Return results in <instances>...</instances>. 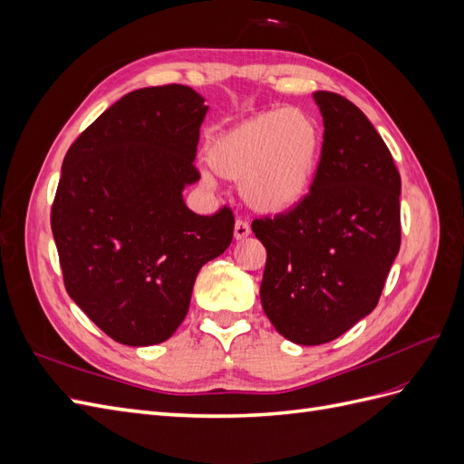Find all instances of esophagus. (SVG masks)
I'll return each mask as SVG.
<instances>
[{
  "label": "esophagus",
  "mask_w": 464,
  "mask_h": 464,
  "mask_svg": "<svg viewBox=\"0 0 464 464\" xmlns=\"http://www.w3.org/2000/svg\"><path fill=\"white\" fill-rule=\"evenodd\" d=\"M249 234H251L249 224L246 220H236V224H234V237H236V240H244V237H247Z\"/></svg>",
  "instance_id": "1"
}]
</instances>
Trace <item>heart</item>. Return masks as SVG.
Returning a JSON list of instances; mask_svg holds the SVG:
<instances>
[{
  "label": "heart",
  "instance_id": "obj_1",
  "mask_svg": "<svg viewBox=\"0 0 464 464\" xmlns=\"http://www.w3.org/2000/svg\"><path fill=\"white\" fill-rule=\"evenodd\" d=\"M321 143L319 125L307 111L265 110L218 133L207 147V160L218 176L240 181L247 207L285 215L310 193ZM201 179L205 186L215 184L208 172Z\"/></svg>",
  "mask_w": 464,
  "mask_h": 464
}]
</instances>
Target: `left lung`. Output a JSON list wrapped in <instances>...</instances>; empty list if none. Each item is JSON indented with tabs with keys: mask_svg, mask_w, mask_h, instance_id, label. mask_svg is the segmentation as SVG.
I'll list each match as a JSON object with an SVG mask.
<instances>
[{
	"mask_svg": "<svg viewBox=\"0 0 464 464\" xmlns=\"http://www.w3.org/2000/svg\"><path fill=\"white\" fill-rule=\"evenodd\" d=\"M323 149L307 198L251 224L266 249L259 296L285 339L315 346L370 315L401 247V176L383 139L344 96L317 91Z\"/></svg>",
	"mask_w": 464,
	"mask_h": 464,
	"instance_id": "left-lung-1",
	"label": "left lung"
}]
</instances>
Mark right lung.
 I'll return each instance as SVG.
<instances>
[{
  "label": "right lung",
  "mask_w": 464,
  "mask_h": 464,
  "mask_svg": "<svg viewBox=\"0 0 464 464\" xmlns=\"http://www.w3.org/2000/svg\"><path fill=\"white\" fill-rule=\"evenodd\" d=\"M207 110L184 85L133 91L63 159L52 234L65 290L116 343L170 339L199 269L232 242L230 208L201 217L184 201Z\"/></svg>",
  "instance_id": "1"
}]
</instances>
